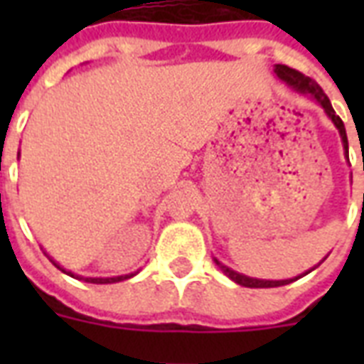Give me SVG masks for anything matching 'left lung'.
Returning a JSON list of instances; mask_svg holds the SVG:
<instances>
[{
	"mask_svg": "<svg viewBox=\"0 0 364 364\" xmlns=\"http://www.w3.org/2000/svg\"><path fill=\"white\" fill-rule=\"evenodd\" d=\"M276 75L282 79L283 82H287L289 87H293L294 90L299 94H306V96H310L311 100H316L317 104L321 105L323 111L327 113V117L331 119V121L334 122V126L338 128L340 132V137H342V145H344V151H346V159L350 160V156H348V136H346V126L344 122H342V119H340L336 113H334L333 105H331V100L327 98V94L323 92V88L317 85L314 79H310V77H306L304 73H300V71L293 70V68H289V65H282L277 64L276 65ZM363 170H364V164H363ZM215 260V264L221 268L223 272H225V276H228L232 282H236L238 285H243V287H253V289H268V287H282V285H289V283L296 282L299 277L306 276V274H310L311 270H316V268H311V270L304 272L302 276L299 277H293V279H277V282H274V279H257V277H249V276H243V274H238V272L230 270L228 266L221 264L219 260Z\"/></svg>",
	"mask_w": 364,
	"mask_h": 364,
	"instance_id": "8db88e82",
	"label": "left lung"
}]
</instances>
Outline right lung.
<instances>
[{
    "label": "right lung",
    "instance_id": "obj_1",
    "mask_svg": "<svg viewBox=\"0 0 364 364\" xmlns=\"http://www.w3.org/2000/svg\"><path fill=\"white\" fill-rule=\"evenodd\" d=\"M50 259V257H48ZM50 262H53L56 268H60V270L64 272V274H68V276L75 277V279H82V282L87 283H98V285H104V283H117V282H124V279H130V277H134L137 274V272H134V274H124V276H115V277H82V276H75L73 272L65 270V268H62V266L58 264V262H54L53 259H50Z\"/></svg>",
    "mask_w": 364,
    "mask_h": 364
}]
</instances>
